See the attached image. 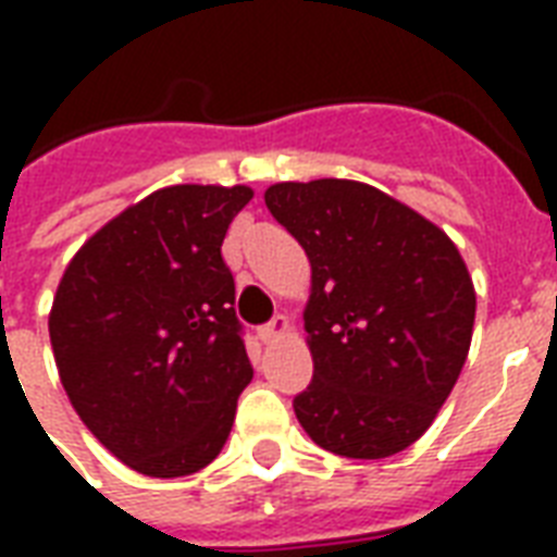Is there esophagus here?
Instances as JSON below:
<instances>
[{
  "label": "esophagus",
  "mask_w": 557,
  "mask_h": 557,
  "mask_svg": "<svg viewBox=\"0 0 557 557\" xmlns=\"http://www.w3.org/2000/svg\"><path fill=\"white\" fill-rule=\"evenodd\" d=\"M288 332V318L286 314H274L265 326H260V338L262 341H274L280 335H286Z\"/></svg>",
  "instance_id": "34e87169"
}]
</instances>
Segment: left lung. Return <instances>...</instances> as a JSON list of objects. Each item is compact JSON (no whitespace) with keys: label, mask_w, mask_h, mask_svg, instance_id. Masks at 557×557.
Here are the masks:
<instances>
[{"label":"left lung","mask_w":557,"mask_h":557,"mask_svg":"<svg viewBox=\"0 0 557 557\" xmlns=\"http://www.w3.org/2000/svg\"><path fill=\"white\" fill-rule=\"evenodd\" d=\"M265 205L312 262L314 375L297 422L338 457H393L431 428L471 347L476 295L457 245L347 178L271 185Z\"/></svg>","instance_id":"8db88e82"}]
</instances>
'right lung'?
Masks as SVG:
<instances>
[{
    "instance_id": "right-lung-1",
    "label": "right lung",
    "mask_w": 557,
    "mask_h": 557,
    "mask_svg": "<svg viewBox=\"0 0 557 557\" xmlns=\"http://www.w3.org/2000/svg\"><path fill=\"white\" fill-rule=\"evenodd\" d=\"M248 187L156 190L69 262L48 335L74 410L124 466L185 476L216 459L253 367L222 260Z\"/></svg>"
}]
</instances>
